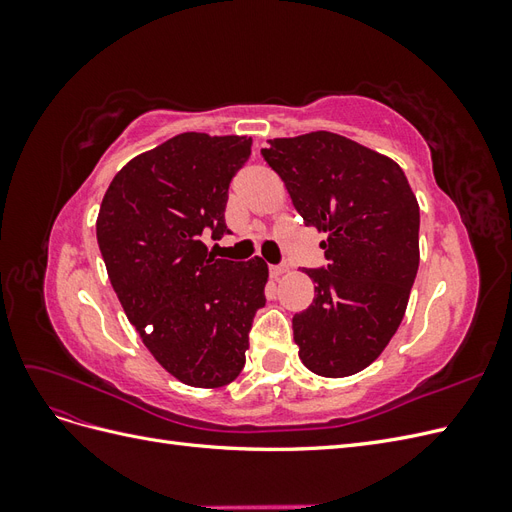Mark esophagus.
<instances>
[{
	"label": "esophagus",
	"instance_id": "obj_1",
	"mask_svg": "<svg viewBox=\"0 0 512 512\" xmlns=\"http://www.w3.org/2000/svg\"><path fill=\"white\" fill-rule=\"evenodd\" d=\"M269 273H271L273 280H280L282 275H286V273H288V267H284V265H277V267H275V265H271V267H269Z\"/></svg>",
	"mask_w": 512,
	"mask_h": 512
}]
</instances>
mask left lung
I'll return each instance as SVG.
<instances>
[{"instance_id": "1", "label": "left lung", "mask_w": 512, "mask_h": 512, "mask_svg": "<svg viewBox=\"0 0 512 512\" xmlns=\"http://www.w3.org/2000/svg\"><path fill=\"white\" fill-rule=\"evenodd\" d=\"M262 158L305 226L327 235V269H305L314 303L294 314L301 363L346 378L374 363L404 320L418 271V203L389 156L333 132L273 138Z\"/></svg>"}]
</instances>
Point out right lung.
I'll return each instance as SVG.
<instances>
[{"mask_svg": "<svg viewBox=\"0 0 512 512\" xmlns=\"http://www.w3.org/2000/svg\"><path fill=\"white\" fill-rule=\"evenodd\" d=\"M250 153L247 136L177 134L119 170L96 220L123 312L168 374L198 389L241 374L247 333L267 303L265 260H222L203 243L230 232L228 185Z\"/></svg>", "mask_w": 512, "mask_h": 512, "instance_id": "right-lung-1", "label": "right lung"}]
</instances>
